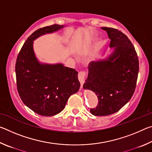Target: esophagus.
<instances>
[{
    "label": "esophagus",
    "instance_id": "1",
    "mask_svg": "<svg viewBox=\"0 0 152 152\" xmlns=\"http://www.w3.org/2000/svg\"><path fill=\"white\" fill-rule=\"evenodd\" d=\"M86 72L85 71H80L78 72V80L81 84V86L83 85L84 80H85V78H86Z\"/></svg>",
    "mask_w": 152,
    "mask_h": 152
}]
</instances>
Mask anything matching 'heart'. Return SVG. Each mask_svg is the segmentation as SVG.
I'll return each instance as SVG.
<instances>
[{"instance_id": "heart-1", "label": "heart", "mask_w": 152, "mask_h": 152, "mask_svg": "<svg viewBox=\"0 0 152 152\" xmlns=\"http://www.w3.org/2000/svg\"><path fill=\"white\" fill-rule=\"evenodd\" d=\"M101 45H98L97 47L96 48V49H95V50H94V53H93L94 57H95V56H96L98 54H99V51H100V50H101Z\"/></svg>"}]
</instances>
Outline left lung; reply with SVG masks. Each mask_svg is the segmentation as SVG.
Wrapping results in <instances>:
<instances>
[{
  "instance_id": "8db88e82",
  "label": "left lung",
  "mask_w": 152,
  "mask_h": 152,
  "mask_svg": "<svg viewBox=\"0 0 152 152\" xmlns=\"http://www.w3.org/2000/svg\"><path fill=\"white\" fill-rule=\"evenodd\" d=\"M109 35L114 51L107 60L91 61L84 89L93 91L99 102L90 111L95 116L116 113L129 102L134 93L139 72V60L134 46L118 29L101 27Z\"/></svg>"
}]
</instances>
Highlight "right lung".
Segmentation results:
<instances>
[{"label":"right lung","instance_id":"add662e5","mask_svg":"<svg viewBox=\"0 0 152 152\" xmlns=\"http://www.w3.org/2000/svg\"><path fill=\"white\" fill-rule=\"evenodd\" d=\"M63 25H52L35 31L27 38L15 64L17 88L23 103L43 116H53L62 110L80 83L78 72L59 64H40L35 58L33 42L40 35L53 33Z\"/></svg>","mask_w":152,"mask_h":152}]
</instances>
